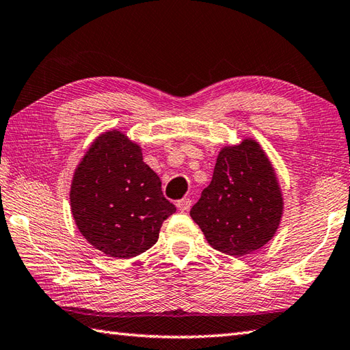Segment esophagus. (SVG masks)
Returning <instances> with one entry per match:
<instances>
[{
	"label": "esophagus",
	"mask_w": 350,
	"mask_h": 350,
	"mask_svg": "<svg viewBox=\"0 0 350 350\" xmlns=\"http://www.w3.org/2000/svg\"><path fill=\"white\" fill-rule=\"evenodd\" d=\"M191 206H192V202L189 198H182V200H179V202L176 203V207L177 209H179L180 212H187V211H189L191 209Z\"/></svg>",
	"instance_id": "esophagus-1"
}]
</instances>
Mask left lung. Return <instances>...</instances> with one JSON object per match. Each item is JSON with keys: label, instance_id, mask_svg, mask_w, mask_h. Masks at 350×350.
I'll list each match as a JSON object with an SVG mask.
<instances>
[{"label": "left lung", "instance_id": "left-lung-1", "mask_svg": "<svg viewBox=\"0 0 350 350\" xmlns=\"http://www.w3.org/2000/svg\"><path fill=\"white\" fill-rule=\"evenodd\" d=\"M284 202L272 163L256 139L218 153L212 182L192 206L191 218L212 248L242 257L269 242Z\"/></svg>", "mask_w": 350, "mask_h": 350}]
</instances>
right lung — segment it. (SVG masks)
<instances>
[{
  "label": "right lung",
  "instance_id": "obj_1",
  "mask_svg": "<svg viewBox=\"0 0 350 350\" xmlns=\"http://www.w3.org/2000/svg\"><path fill=\"white\" fill-rule=\"evenodd\" d=\"M70 209L87 242L113 258L152 248L162 222L176 212L141 147L116 129L100 133L78 163Z\"/></svg>",
  "mask_w": 350,
  "mask_h": 350
}]
</instances>
